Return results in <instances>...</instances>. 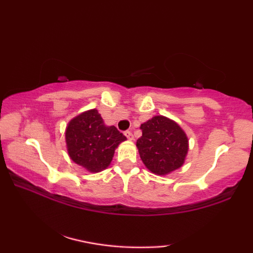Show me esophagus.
Masks as SVG:
<instances>
[{
	"label": "esophagus",
	"instance_id": "1",
	"mask_svg": "<svg viewBox=\"0 0 253 253\" xmlns=\"http://www.w3.org/2000/svg\"><path fill=\"white\" fill-rule=\"evenodd\" d=\"M124 134H126V137L129 140H132V139H133V134H132V132H131L130 130H126V132H124Z\"/></svg>",
	"mask_w": 253,
	"mask_h": 253
}]
</instances>
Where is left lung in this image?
<instances>
[{
	"label": "left lung",
	"mask_w": 253,
	"mask_h": 253,
	"mask_svg": "<svg viewBox=\"0 0 253 253\" xmlns=\"http://www.w3.org/2000/svg\"><path fill=\"white\" fill-rule=\"evenodd\" d=\"M143 132L137 147L145 166L157 175L181 167L188 153V138L177 123L165 116H154L140 126Z\"/></svg>",
	"instance_id": "1"
}]
</instances>
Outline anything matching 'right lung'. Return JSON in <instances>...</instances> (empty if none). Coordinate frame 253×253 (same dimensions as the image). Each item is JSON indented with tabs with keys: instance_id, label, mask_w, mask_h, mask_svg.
Masks as SVG:
<instances>
[{
	"instance_id": "add662e5",
	"label": "right lung",
	"mask_w": 253,
	"mask_h": 253,
	"mask_svg": "<svg viewBox=\"0 0 253 253\" xmlns=\"http://www.w3.org/2000/svg\"><path fill=\"white\" fill-rule=\"evenodd\" d=\"M126 138L115 126H106L96 109L71 120L65 132L72 161L92 172L101 171L113 160L115 148Z\"/></svg>"
}]
</instances>
